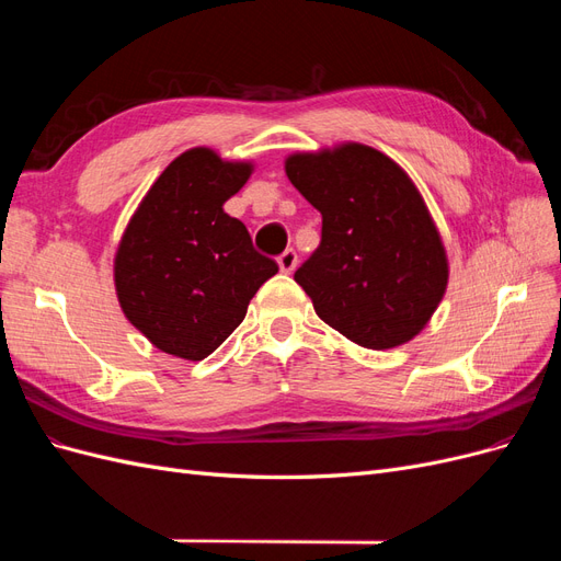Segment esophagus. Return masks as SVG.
Masks as SVG:
<instances>
[{
  "mask_svg": "<svg viewBox=\"0 0 561 561\" xmlns=\"http://www.w3.org/2000/svg\"><path fill=\"white\" fill-rule=\"evenodd\" d=\"M297 266V252L295 250H285L280 257H278V268L283 271V274H293Z\"/></svg>",
  "mask_w": 561,
  "mask_h": 561,
  "instance_id": "34e87169",
  "label": "esophagus"
}]
</instances>
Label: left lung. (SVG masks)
<instances>
[{"label":"left lung","instance_id":"8db88e82","mask_svg":"<svg viewBox=\"0 0 561 561\" xmlns=\"http://www.w3.org/2000/svg\"><path fill=\"white\" fill-rule=\"evenodd\" d=\"M285 175L322 215L320 245L295 274L318 318L365 348L412 342L449 280L443 236L412 178L360 142L295 151Z\"/></svg>","mask_w":561,"mask_h":561}]
</instances>
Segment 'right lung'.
<instances>
[{
    "label": "right lung",
    "instance_id": "1",
    "mask_svg": "<svg viewBox=\"0 0 561 561\" xmlns=\"http://www.w3.org/2000/svg\"><path fill=\"white\" fill-rule=\"evenodd\" d=\"M252 171V161H227L210 147L182 151L149 186L116 245L118 307L175 358H208L278 274V264L252 248L241 219L225 213Z\"/></svg>",
    "mask_w": 561,
    "mask_h": 561
}]
</instances>
